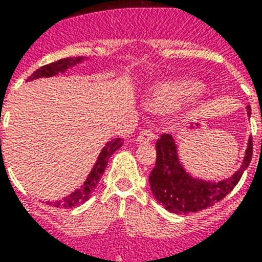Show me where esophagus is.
<instances>
[{"label":"esophagus","instance_id":"34e87169","mask_svg":"<svg viewBox=\"0 0 262 262\" xmlns=\"http://www.w3.org/2000/svg\"><path fill=\"white\" fill-rule=\"evenodd\" d=\"M155 139V135H154V132L148 130V129H144L141 130L139 136H137V141L139 143H152Z\"/></svg>","mask_w":262,"mask_h":262}]
</instances>
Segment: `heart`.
Listing matches in <instances>:
<instances>
[{
  "label": "heart",
  "mask_w": 262,
  "mask_h": 262,
  "mask_svg": "<svg viewBox=\"0 0 262 262\" xmlns=\"http://www.w3.org/2000/svg\"><path fill=\"white\" fill-rule=\"evenodd\" d=\"M201 91L203 87L197 83H175L162 90L160 99L167 104H177L185 99L194 98Z\"/></svg>",
  "instance_id": "1"
}]
</instances>
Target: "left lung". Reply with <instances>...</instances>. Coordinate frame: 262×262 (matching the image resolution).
Masks as SVG:
<instances>
[{"label": "left lung", "instance_id": "left-lung-1", "mask_svg": "<svg viewBox=\"0 0 262 262\" xmlns=\"http://www.w3.org/2000/svg\"><path fill=\"white\" fill-rule=\"evenodd\" d=\"M248 117L252 114L246 106ZM253 155L252 137L238 171L227 179L205 181L193 177L185 170L178 156V148L171 135H162L156 141V164L149 175V186L158 203L172 213H193L203 211L223 200L239 182L244 171L250 164Z\"/></svg>", "mask_w": 262, "mask_h": 262}]
</instances>
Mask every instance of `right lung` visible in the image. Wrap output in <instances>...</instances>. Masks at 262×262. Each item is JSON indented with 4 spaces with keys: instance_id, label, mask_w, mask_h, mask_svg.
Returning <instances> with one entry per match:
<instances>
[{
    "instance_id": "1",
    "label": "right lung",
    "mask_w": 262,
    "mask_h": 262,
    "mask_svg": "<svg viewBox=\"0 0 262 262\" xmlns=\"http://www.w3.org/2000/svg\"><path fill=\"white\" fill-rule=\"evenodd\" d=\"M85 57H75V58H63L59 59V61H55L53 63H49V65H45V67L39 68L38 71H35L32 75L28 77L27 81H32V80L42 79V77H53V76H58L59 73H65V72L72 67H76L79 63L84 62ZM1 145V140H0ZM123 145L122 139H114L111 141H107L106 145L102 148V151L99 154L98 159L95 162L94 167L90 171V174L87 175V179L84 181V183L79 189H76L75 191H72L71 194L63 197L61 200H57V201H46L47 205H53V207L57 208H73L77 207L80 204L85 203L88 199L91 197V194L94 193L95 187L99 183L100 178H102L103 172H104V168L107 167V163H108V159L111 158V155L114 154L118 148H121Z\"/></svg>"
}]
</instances>
